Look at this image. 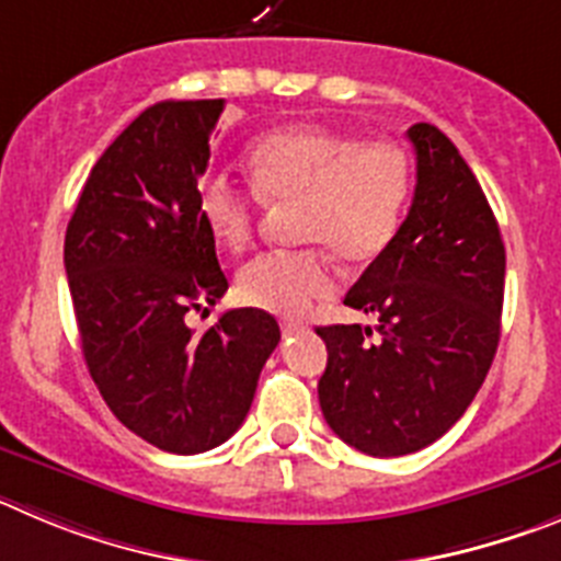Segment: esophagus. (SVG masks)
Segmentation results:
<instances>
[{
    "label": "esophagus",
    "mask_w": 561,
    "mask_h": 561,
    "mask_svg": "<svg viewBox=\"0 0 561 561\" xmlns=\"http://www.w3.org/2000/svg\"><path fill=\"white\" fill-rule=\"evenodd\" d=\"M307 327L301 324V321H282V335L290 337V335H299V332H305Z\"/></svg>",
    "instance_id": "obj_1"
}]
</instances>
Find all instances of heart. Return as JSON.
<instances>
[{
	"mask_svg": "<svg viewBox=\"0 0 561 561\" xmlns=\"http://www.w3.org/2000/svg\"><path fill=\"white\" fill-rule=\"evenodd\" d=\"M251 190L224 175L198 184L195 209L211 240L245 251L254 240L260 198L296 201V237L321 243L350 265H366L391 245L411 198V159L388 139H357L327 125H285L262 134L245 156ZM335 290L330 254L320 245L268 251L237 276L245 305L301 316Z\"/></svg>",
	"mask_w": 561,
	"mask_h": 561,
	"instance_id": "heart-1",
	"label": "heart"
}]
</instances>
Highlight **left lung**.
Masks as SVG:
<instances>
[{
	"label": "left lung",
	"instance_id": "1",
	"mask_svg": "<svg viewBox=\"0 0 561 561\" xmlns=\"http://www.w3.org/2000/svg\"><path fill=\"white\" fill-rule=\"evenodd\" d=\"M416 190L386 251L343 305L371 327H318V402L337 438L375 458L416 453L456 425L501 341L506 249L481 184L436 125L408 128Z\"/></svg>",
	"mask_w": 561,
	"mask_h": 561
}]
</instances>
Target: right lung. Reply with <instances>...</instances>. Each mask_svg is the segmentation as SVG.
I'll return each instance as SVG.
<instances>
[{
  "mask_svg": "<svg viewBox=\"0 0 561 561\" xmlns=\"http://www.w3.org/2000/svg\"><path fill=\"white\" fill-rule=\"evenodd\" d=\"M224 100H164L105 148L67 226L80 346L105 405L159 450L224 444L279 343L276 318L240 307L195 335L190 310L229 290L195 209Z\"/></svg>",
  "mask_w": 561,
  "mask_h": 561,
  "instance_id": "1",
  "label": "right lung"
}]
</instances>
